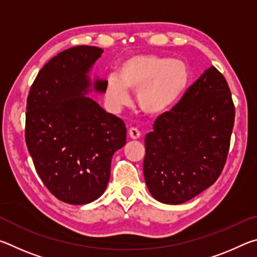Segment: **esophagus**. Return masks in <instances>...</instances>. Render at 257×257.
I'll return each instance as SVG.
<instances>
[{
    "label": "esophagus",
    "instance_id": "obj_1",
    "mask_svg": "<svg viewBox=\"0 0 257 257\" xmlns=\"http://www.w3.org/2000/svg\"><path fill=\"white\" fill-rule=\"evenodd\" d=\"M129 137L132 139H138L141 137V132L137 128H130L129 129Z\"/></svg>",
    "mask_w": 257,
    "mask_h": 257
}]
</instances>
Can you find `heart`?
<instances>
[{
    "label": "heart",
    "instance_id": "1",
    "mask_svg": "<svg viewBox=\"0 0 257 257\" xmlns=\"http://www.w3.org/2000/svg\"><path fill=\"white\" fill-rule=\"evenodd\" d=\"M191 78L188 63L158 54H136L124 59L118 77L106 80L105 96L114 110L129 102L127 90L137 92V105L150 116L162 115L176 105Z\"/></svg>",
    "mask_w": 257,
    "mask_h": 257
}]
</instances>
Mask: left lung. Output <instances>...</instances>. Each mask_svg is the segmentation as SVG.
Instances as JSON below:
<instances>
[{"instance_id":"1","label":"left lung","mask_w":257,"mask_h":257,"mask_svg":"<svg viewBox=\"0 0 257 257\" xmlns=\"http://www.w3.org/2000/svg\"><path fill=\"white\" fill-rule=\"evenodd\" d=\"M233 123L228 82L212 66L146 135L143 170L152 196L176 205L214 184L227 161Z\"/></svg>"}]
</instances>
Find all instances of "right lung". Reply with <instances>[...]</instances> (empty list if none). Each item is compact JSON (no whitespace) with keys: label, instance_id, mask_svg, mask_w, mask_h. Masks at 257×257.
Instances as JSON below:
<instances>
[{"label":"right lung","instance_id":"add662e5","mask_svg":"<svg viewBox=\"0 0 257 257\" xmlns=\"http://www.w3.org/2000/svg\"><path fill=\"white\" fill-rule=\"evenodd\" d=\"M103 50L79 45L61 52L43 67L27 97L25 137L35 169L54 196L71 205L94 202L105 191L111 160L123 147L127 128L85 96L87 73ZM106 80L94 89L105 92Z\"/></svg>","mask_w":257,"mask_h":257}]
</instances>
